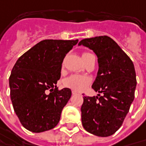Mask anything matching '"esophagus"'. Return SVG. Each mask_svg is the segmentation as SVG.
Here are the masks:
<instances>
[{"mask_svg":"<svg viewBox=\"0 0 146 146\" xmlns=\"http://www.w3.org/2000/svg\"><path fill=\"white\" fill-rule=\"evenodd\" d=\"M72 93H73V95H76V94H78V92H76V91H73Z\"/></svg>","mask_w":146,"mask_h":146,"instance_id":"1","label":"esophagus"}]
</instances>
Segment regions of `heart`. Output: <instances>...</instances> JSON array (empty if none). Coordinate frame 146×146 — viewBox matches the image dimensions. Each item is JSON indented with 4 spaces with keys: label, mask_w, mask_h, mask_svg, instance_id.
<instances>
[{
    "label": "heart",
    "mask_w": 146,
    "mask_h": 146,
    "mask_svg": "<svg viewBox=\"0 0 146 146\" xmlns=\"http://www.w3.org/2000/svg\"><path fill=\"white\" fill-rule=\"evenodd\" d=\"M91 54H92L89 52H84L82 54V60H84L86 57H88ZM90 82H91V79L88 77L81 76V75H72L64 81V84L65 86L72 88L78 92L83 91L90 84Z\"/></svg>",
    "instance_id": "1"
}]
</instances>
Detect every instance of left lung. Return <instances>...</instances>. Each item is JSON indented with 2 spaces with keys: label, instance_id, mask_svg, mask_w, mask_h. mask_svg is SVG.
Instances as JSON below:
<instances>
[{
  "label": "left lung",
  "instance_id": "8db88e82",
  "mask_svg": "<svg viewBox=\"0 0 146 146\" xmlns=\"http://www.w3.org/2000/svg\"><path fill=\"white\" fill-rule=\"evenodd\" d=\"M78 45L92 49L99 63L97 77L92 88L100 94L92 97L83 96L81 108L82 126L95 136H110L122 126L135 97L134 64L110 36L86 38Z\"/></svg>",
  "mask_w": 146,
  "mask_h": 146
}]
</instances>
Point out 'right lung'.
<instances>
[{"instance_id": "right-lung-1", "label": "right lung", "mask_w": 146, "mask_h": 146, "mask_svg": "<svg viewBox=\"0 0 146 146\" xmlns=\"http://www.w3.org/2000/svg\"><path fill=\"white\" fill-rule=\"evenodd\" d=\"M78 42L43 40L21 55L13 67L9 79L10 99L27 130L42 132L59 123L72 92L69 88L59 90L56 83L65 55Z\"/></svg>"}]
</instances>
